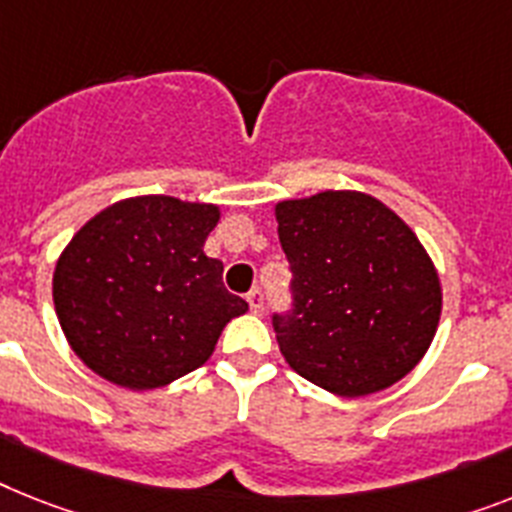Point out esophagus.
I'll list each match as a JSON object with an SVG mask.
<instances>
[{
    "label": "esophagus",
    "instance_id": "34e87169",
    "mask_svg": "<svg viewBox=\"0 0 512 512\" xmlns=\"http://www.w3.org/2000/svg\"><path fill=\"white\" fill-rule=\"evenodd\" d=\"M248 306H251L253 314H261V311H264V293H261L259 287H253L251 293H248Z\"/></svg>",
    "mask_w": 512,
    "mask_h": 512
}]
</instances>
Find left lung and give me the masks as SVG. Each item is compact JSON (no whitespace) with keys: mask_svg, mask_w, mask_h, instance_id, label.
I'll list each match as a JSON object with an SVG mask.
<instances>
[{"mask_svg":"<svg viewBox=\"0 0 512 512\" xmlns=\"http://www.w3.org/2000/svg\"><path fill=\"white\" fill-rule=\"evenodd\" d=\"M274 214L293 306L272 324L290 369L342 398L400 382L442 311L437 269L411 227L358 190L280 201Z\"/></svg>","mask_w":512,"mask_h":512,"instance_id":"left-lung-1","label":"left lung"}]
</instances>
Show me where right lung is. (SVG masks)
I'll use <instances>...</instances> for the list:
<instances>
[{"mask_svg": "<svg viewBox=\"0 0 512 512\" xmlns=\"http://www.w3.org/2000/svg\"><path fill=\"white\" fill-rule=\"evenodd\" d=\"M219 209L125 198L75 232L54 269V308L75 356L107 382L154 390L198 369L248 303L204 243Z\"/></svg>", "mask_w": 512, "mask_h": 512, "instance_id": "add662e5", "label": "right lung"}]
</instances>
